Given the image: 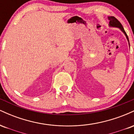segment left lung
Masks as SVG:
<instances>
[{"label":"left lung","mask_w":134,"mask_h":134,"mask_svg":"<svg viewBox=\"0 0 134 134\" xmlns=\"http://www.w3.org/2000/svg\"><path fill=\"white\" fill-rule=\"evenodd\" d=\"M108 19L110 20V23H109V26H110L118 27V28H120V30L121 31L123 32V33L125 34L126 38H127V40H128V41H129V46H130V43H129V40L128 36H127V33H126V32L125 31V30H124V27H123L122 25H121V24L120 23V21H118L117 19H116V18H115V17H113V16L108 17Z\"/></svg>","instance_id":"1"}]
</instances>
